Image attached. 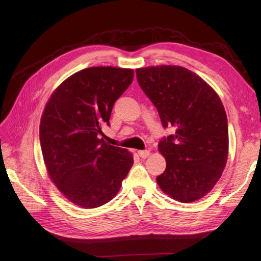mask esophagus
Wrapping results in <instances>:
<instances>
[{
  "mask_svg": "<svg viewBox=\"0 0 261 261\" xmlns=\"http://www.w3.org/2000/svg\"><path fill=\"white\" fill-rule=\"evenodd\" d=\"M150 154V151L149 150H139L138 151V155L141 158V159H146V158H148Z\"/></svg>",
  "mask_w": 261,
  "mask_h": 261,
  "instance_id": "esophagus-1",
  "label": "esophagus"
}]
</instances>
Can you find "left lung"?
<instances>
[{"label": "left lung", "instance_id": "obj_1", "mask_svg": "<svg viewBox=\"0 0 261 261\" xmlns=\"http://www.w3.org/2000/svg\"><path fill=\"white\" fill-rule=\"evenodd\" d=\"M136 75L163 128H175V134L159 141L167 168L156 177L158 185L180 202L201 198L226 164L228 129L222 102L201 77L185 67L138 68Z\"/></svg>", "mask_w": 261, "mask_h": 261}]
</instances>
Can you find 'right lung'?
Returning <instances> with one entry per match:
<instances>
[{"label":"right lung","instance_id":"obj_1","mask_svg":"<svg viewBox=\"0 0 261 261\" xmlns=\"http://www.w3.org/2000/svg\"><path fill=\"white\" fill-rule=\"evenodd\" d=\"M133 78V69L85 68L63 82L44 108L40 146L45 167L59 191L77 206L109 202L132 168V153L101 136Z\"/></svg>","mask_w":261,"mask_h":261}]
</instances>
